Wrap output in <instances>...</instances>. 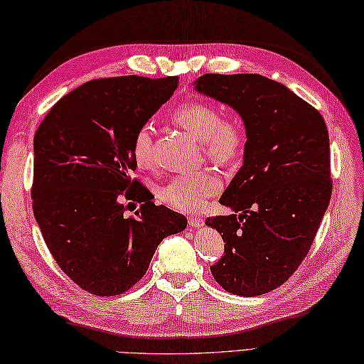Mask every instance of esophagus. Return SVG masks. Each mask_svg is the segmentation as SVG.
<instances>
[{
    "mask_svg": "<svg viewBox=\"0 0 364 364\" xmlns=\"http://www.w3.org/2000/svg\"><path fill=\"white\" fill-rule=\"evenodd\" d=\"M188 222H189V227H192V228H200V227H203V223H205L200 215H191Z\"/></svg>",
    "mask_w": 364,
    "mask_h": 364,
    "instance_id": "esophagus-1",
    "label": "esophagus"
}]
</instances>
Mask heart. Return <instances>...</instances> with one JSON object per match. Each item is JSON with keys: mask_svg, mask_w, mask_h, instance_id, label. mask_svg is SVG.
I'll return each instance as SVG.
<instances>
[{"mask_svg": "<svg viewBox=\"0 0 364 364\" xmlns=\"http://www.w3.org/2000/svg\"><path fill=\"white\" fill-rule=\"evenodd\" d=\"M172 122L186 133L202 142L203 151L210 159L228 164L235 161L244 149L245 136L241 123L223 117L218 107L210 103L188 102L172 114ZM133 156L141 167H150L151 128L144 125L133 137ZM220 181L211 170H200L196 173L176 175L159 191L162 203L178 211H197L206 198L215 196Z\"/></svg>", "mask_w": 364, "mask_h": 364, "instance_id": "b5f03b06", "label": "heart"}]
</instances>
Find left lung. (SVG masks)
<instances>
[{
	"label": "left lung",
	"instance_id": "8db88e82",
	"mask_svg": "<svg viewBox=\"0 0 364 364\" xmlns=\"http://www.w3.org/2000/svg\"><path fill=\"white\" fill-rule=\"evenodd\" d=\"M194 86L233 107L247 134L242 167L219 200L233 214L206 219L225 242L211 274L235 296H261L300 266L327 211V125L311 105L266 76L206 73Z\"/></svg>",
	"mask_w": 364,
	"mask_h": 364
}]
</instances>
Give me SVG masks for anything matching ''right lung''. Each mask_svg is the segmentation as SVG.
Returning a JSON list of instances; mask_svg holds the SVG:
<instances>
[{"label": "right lung", "instance_id": "obj_1", "mask_svg": "<svg viewBox=\"0 0 364 364\" xmlns=\"http://www.w3.org/2000/svg\"><path fill=\"white\" fill-rule=\"evenodd\" d=\"M176 84L178 76L89 81L60 98L34 134V218L59 267L94 296L128 291L162 239L188 225L131 176L136 131ZM123 199L141 203L131 218Z\"/></svg>", "mask_w": 364, "mask_h": 364}]
</instances>
